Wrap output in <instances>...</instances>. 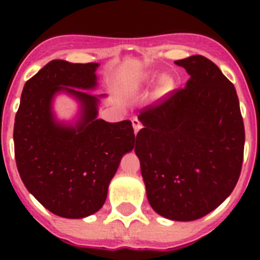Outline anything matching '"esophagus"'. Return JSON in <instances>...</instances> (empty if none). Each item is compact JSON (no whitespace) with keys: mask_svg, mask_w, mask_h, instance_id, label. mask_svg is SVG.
Wrapping results in <instances>:
<instances>
[{"mask_svg":"<svg viewBox=\"0 0 260 260\" xmlns=\"http://www.w3.org/2000/svg\"><path fill=\"white\" fill-rule=\"evenodd\" d=\"M132 122H133V127H134V133H135V134H138V132H139V130L142 128L141 121H139L138 118H133Z\"/></svg>","mask_w":260,"mask_h":260,"instance_id":"34e87169","label":"esophagus"}]
</instances>
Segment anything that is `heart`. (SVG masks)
Masks as SVG:
<instances>
[{
  "label": "heart",
  "mask_w": 260,
  "mask_h": 260,
  "mask_svg": "<svg viewBox=\"0 0 260 260\" xmlns=\"http://www.w3.org/2000/svg\"><path fill=\"white\" fill-rule=\"evenodd\" d=\"M153 82H155V77H153L152 73H143V74L137 75V77L132 80L130 87H132L133 91H141V89L150 87ZM169 86H171V80L169 79L162 80V88L165 89Z\"/></svg>",
  "instance_id": "obj_1"
}]
</instances>
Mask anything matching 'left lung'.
<instances>
[{
    "label": "left lung",
    "instance_id": "1",
    "mask_svg": "<svg viewBox=\"0 0 260 260\" xmlns=\"http://www.w3.org/2000/svg\"><path fill=\"white\" fill-rule=\"evenodd\" d=\"M190 79L138 116L135 153L151 207L198 220L228 198L241 174L245 127L233 84L203 56L178 59Z\"/></svg>",
    "mask_w": 260,
    "mask_h": 260
}]
</instances>
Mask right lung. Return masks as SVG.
Segmentation results:
<instances>
[{
    "label": "right lung",
    "mask_w": 260,
    "mask_h": 260,
    "mask_svg": "<svg viewBox=\"0 0 260 260\" xmlns=\"http://www.w3.org/2000/svg\"><path fill=\"white\" fill-rule=\"evenodd\" d=\"M99 63L53 59L23 87L14 123V151L23 183L47 210L82 219L105 203L108 186L126 152L134 148L132 121L98 118L100 98L82 89L98 86ZM65 92L81 104L74 124L52 113V99Z\"/></svg>",
    "instance_id": "add662e5"
}]
</instances>
